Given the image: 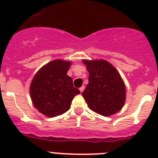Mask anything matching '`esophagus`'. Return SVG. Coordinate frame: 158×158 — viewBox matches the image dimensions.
Returning a JSON list of instances; mask_svg holds the SVG:
<instances>
[{
    "instance_id": "34e87169",
    "label": "esophagus",
    "mask_w": 158,
    "mask_h": 158,
    "mask_svg": "<svg viewBox=\"0 0 158 158\" xmlns=\"http://www.w3.org/2000/svg\"><path fill=\"white\" fill-rule=\"evenodd\" d=\"M84 89H85V87H84V86H82L81 88H80V89H79V91H80V93H82V92L84 91Z\"/></svg>"
}]
</instances>
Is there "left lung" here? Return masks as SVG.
<instances>
[{
    "label": "left lung",
    "instance_id": "1",
    "mask_svg": "<svg viewBox=\"0 0 158 158\" xmlns=\"http://www.w3.org/2000/svg\"><path fill=\"white\" fill-rule=\"evenodd\" d=\"M89 73V84L82 93L89 108L104 116L115 114L125 104V86L115 67L104 60H83Z\"/></svg>",
    "mask_w": 158,
    "mask_h": 158
}]
</instances>
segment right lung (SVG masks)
<instances>
[{"label":"right lung","instance_id":"add662e5","mask_svg":"<svg viewBox=\"0 0 158 158\" xmlns=\"http://www.w3.org/2000/svg\"><path fill=\"white\" fill-rule=\"evenodd\" d=\"M71 62L55 60L38 70L30 85L33 106L48 117H55L66 112L74 97L80 94L67 75Z\"/></svg>","mask_w":158,"mask_h":158}]
</instances>
